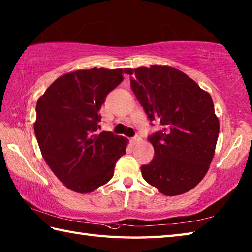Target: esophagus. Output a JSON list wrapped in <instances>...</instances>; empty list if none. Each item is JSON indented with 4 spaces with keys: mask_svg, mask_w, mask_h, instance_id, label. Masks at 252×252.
Instances as JSON below:
<instances>
[{
    "mask_svg": "<svg viewBox=\"0 0 252 252\" xmlns=\"http://www.w3.org/2000/svg\"><path fill=\"white\" fill-rule=\"evenodd\" d=\"M131 142H132L133 145H135V144H137V143H140V142H141V137L138 136V135H135L134 137H132V138H131Z\"/></svg>",
    "mask_w": 252,
    "mask_h": 252,
    "instance_id": "34e87169",
    "label": "esophagus"
}]
</instances>
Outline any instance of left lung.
Wrapping results in <instances>:
<instances>
[{
	"instance_id": "8db88e82",
	"label": "left lung",
	"mask_w": 252,
	"mask_h": 252,
	"mask_svg": "<svg viewBox=\"0 0 252 252\" xmlns=\"http://www.w3.org/2000/svg\"><path fill=\"white\" fill-rule=\"evenodd\" d=\"M149 120L162 130L149 136L154 159L141 171L165 196L184 194L199 183L215 156L220 123L210 94L181 70L154 65L126 69Z\"/></svg>"
}]
</instances>
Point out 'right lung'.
<instances>
[{
	"label": "right lung",
	"mask_w": 252,
	"mask_h": 252,
	"mask_svg": "<svg viewBox=\"0 0 252 252\" xmlns=\"http://www.w3.org/2000/svg\"><path fill=\"white\" fill-rule=\"evenodd\" d=\"M123 69H80L57 78L37 99L34 133L42 157L67 189L80 194L106 184L127 140L97 134L99 109Z\"/></svg>",
	"instance_id": "1"
}]
</instances>
